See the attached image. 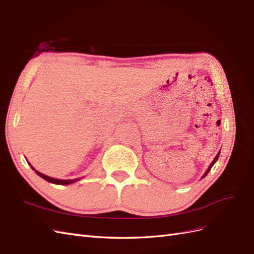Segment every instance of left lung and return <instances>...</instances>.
I'll list each match as a JSON object with an SVG mask.
<instances>
[{"instance_id":"1","label":"left lung","mask_w":254,"mask_h":254,"mask_svg":"<svg viewBox=\"0 0 254 254\" xmlns=\"http://www.w3.org/2000/svg\"><path fill=\"white\" fill-rule=\"evenodd\" d=\"M219 153H220V151H218V153H217V155H216V157H215V158H214V160L212 161V163L210 164L209 168H207V170H206V172H205V173H204V175L202 176V178H204V177H205V176L207 175V173H209V172L211 171V168H212V166H213V165L215 164V162H216V161L218 160V157H219Z\"/></svg>"}]
</instances>
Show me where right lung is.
<instances>
[{
	"label": "right lung",
	"mask_w": 254,
	"mask_h": 254,
	"mask_svg": "<svg viewBox=\"0 0 254 254\" xmlns=\"http://www.w3.org/2000/svg\"><path fill=\"white\" fill-rule=\"evenodd\" d=\"M29 165H30V164H29ZM30 167L33 168V171H35V173H36L38 176H40L41 178H43L44 180H47V181H49V182H51V183L61 184V186H66V184H71V183H74V182H76V181L80 180V178L73 179V180H60V179H55V178H52V177H49V176H47V175H44V174H42V173H40V172L36 171L32 165H30Z\"/></svg>",
	"instance_id": "add662e5"
}]
</instances>
